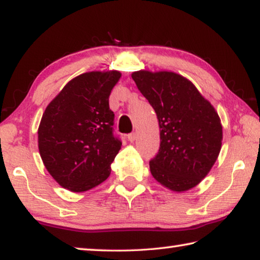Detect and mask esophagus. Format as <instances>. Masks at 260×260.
I'll list each match as a JSON object with an SVG mask.
<instances>
[{"label": "esophagus", "instance_id": "1", "mask_svg": "<svg viewBox=\"0 0 260 260\" xmlns=\"http://www.w3.org/2000/svg\"><path fill=\"white\" fill-rule=\"evenodd\" d=\"M136 138H138V134L136 133H131V134H128V136H127V139H128L129 142H134Z\"/></svg>", "mask_w": 260, "mask_h": 260}]
</instances>
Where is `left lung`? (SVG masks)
I'll list each match as a JSON object with an SVG mask.
<instances>
[{
    "label": "left lung",
    "instance_id": "left-lung-1",
    "mask_svg": "<svg viewBox=\"0 0 260 260\" xmlns=\"http://www.w3.org/2000/svg\"><path fill=\"white\" fill-rule=\"evenodd\" d=\"M132 78L159 122V150L149 162L152 177L170 190H189L208 175L219 156L222 126L218 112L178 73L140 70Z\"/></svg>",
    "mask_w": 260,
    "mask_h": 260
}]
</instances>
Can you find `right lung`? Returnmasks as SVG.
<instances>
[{
  "mask_svg": "<svg viewBox=\"0 0 260 260\" xmlns=\"http://www.w3.org/2000/svg\"><path fill=\"white\" fill-rule=\"evenodd\" d=\"M118 71L86 72L72 79L48 104L38 129L39 151L50 175L65 189L82 192L109 178L121 148L113 135L109 96Z\"/></svg>",
  "mask_w": 260,
  "mask_h": 260,
  "instance_id": "obj_1",
  "label": "right lung"
}]
</instances>
